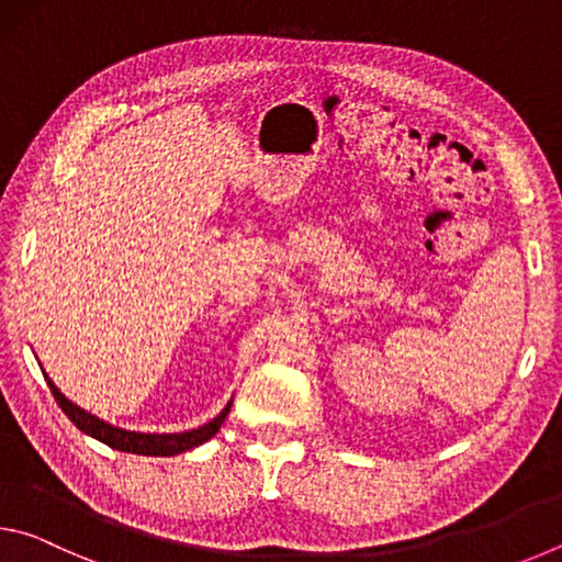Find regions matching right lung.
<instances>
[{
  "label": "right lung",
  "instance_id": "right-lung-1",
  "mask_svg": "<svg viewBox=\"0 0 562 562\" xmlns=\"http://www.w3.org/2000/svg\"><path fill=\"white\" fill-rule=\"evenodd\" d=\"M46 384H49L52 394L56 398V404L61 406V412L71 418L76 424V429L93 436V439H99L101 443L111 446V449L123 451V453H138V456H176V453H183L195 449V446L205 443L207 439H213L221 429L225 416L231 414V406L233 402H227V406L223 408L221 414L211 422L198 426V429H190L183 434H140V431H126V429H119V426H111L109 422H103V418L93 416L89 412H83L81 406H76L74 402H69L61 392L59 386H56L49 376L44 374Z\"/></svg>",
  "mask_w": 562,
  "mask_h": 562
}]
</instances>
